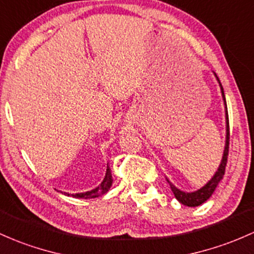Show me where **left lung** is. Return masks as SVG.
Masks as SVG:
<instances>
[{
  "mask_svg": "<svg viewBox=\"0 0 254 254\" xmlns=\"http://www.w3.org/2000/svg\"><path fill=\"white\" fill-rule=\"evenodd\" d=\"M217 77V76H216ZM217 80H218L219 85H221V90H222V96L223 100H224V105H225V119H227V137H225V147H224V152H223V158L221 161V165H219L218 170L216 171V174L213 175V177L208 181L206 185L202 187V188L197 189V190L191 191V193H187V191H182L180 189L176 188L171 182L168 180L170 187H171V190L174 193L175 197L181 202V204L189 206V207H195V206H199L201 204H204L206 200L210 199L211 195L213 194L214 189L217 188L218 183L221 182V180L223 178V175L225 172V166H227V160H228V153H229V138H230V133H229V117H228V110H227V102H225V96H224V90H223V86L219 82L218 77H217Z\"/></svg>",
  "mask_w": 254,
  "mask_h": 254,
  "instance_id": "8db88e82",
  "label": "left lung"
}]
</instances>
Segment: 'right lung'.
I'll list each match as a JSON object with an SVG mask.
<instances>
[{
	"instance_id": "right-lung-1",
	"label": "right lung",
	"mask_w": 254,
	"mask_h": 254,
	"mask_svg": "<svg viewBox=\"0 0 254 254\" xmlns=\"http://www.w3.org/2000/svg\"><path fill=\"white\" fill-rule=\"evenodd\" d=\"M112 175H111V169L108 168L107 165V170H106V176L104 178V181L101 182V185L99 187H96L95 189L93 190L85 191V193H77V194H72V196L74 197H79V199H93V197H99L100 195H104L110 190L111 186H112ZM66 195H69L68 193H66Z\"/></svg>"
}]
</instances>
